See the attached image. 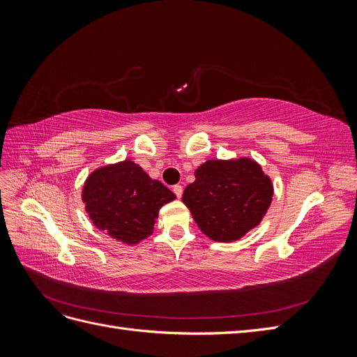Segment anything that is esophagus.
Here are the masks:
<instances>
[{
  "label": "esophagus",
  "mask_w": 357,
  "mask_h": 357,
  "mask_svg": "<svg viewBox=\"0 0 357 357\" xmlns=\"http://www.w3.org/2000/svg\"><path fill=\"white\" fill-rule=\"evenodd\" d=\"M172 192L176 193L177 198H181V195H183V188H181L180 185H176V186H172Z\"/></svg>",
  "instance_id": "esophagus-1"
}]
</instances>
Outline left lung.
Returning <instances> with one entry per match:
<instances>
[{
    "label": "left lung",
    "mask_w": 357,
    "mask_h": 357,
    "mask_svg": "<svg viewBox=\"0 0 357 357\" xmlns=\"http://www.w3.org/2000/svg\"><path fill=\"white\" fill-rule=\"evenodd\" d=\"M273 192L271 180L253 159H215L197 168L181 201L205 235L231 243L261 223Z\"/></svg>",
    "instance_id": "obj_1"
}]
</instances>
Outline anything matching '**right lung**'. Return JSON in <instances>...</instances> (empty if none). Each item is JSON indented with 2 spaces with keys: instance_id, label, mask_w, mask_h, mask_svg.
I'll list each match as a JSON object with an SVG mask.
<instances>
[{
  "instance_id": "1",
  "label": "right lung",
  "mask_w": 357,
  "mask_h": 357,
  "mask_svg": "<svg viewBox=\"0 0 357 357\" xmlns=\"http://www.w3.org/2000/svg\"><path fill=\"white\" fill-rule=\"evenodd\" d=\"M82 199L96 228L122 243L137 244L152 235L159 208L176 195L126 159L95 169L84 183Z\"/></svg>"
}]
</instances>
